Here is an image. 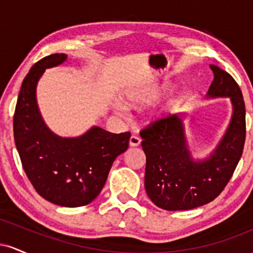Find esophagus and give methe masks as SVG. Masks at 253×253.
I'll return each mask as SVG.
<instances>
[{"instance_id":"1","label":"esophagus","mask_w":253,"mask_h":253,"mask_svg":"<svg viewBox=\"0 0 253 253\" xmlns=\"http://www.w3.org/2000/svg\"><path fill=\"white\" fill-rule=\"evenodd\" d=\"M140 143H141V139L139 138V136H136V135H132L129 138V145L132 147H134V146H139V145H140Z\"/></svg>"}]
</instances>
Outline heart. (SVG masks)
<instances>
[{
  "instance_id": "1",
  "label": "heart",
  "mask_w": 253,
  "mask_h": 253,
  "mask_svg": "<svg viewBox=\"0 0 253 253\" xmlns=\"http://www.w3.org/2000/svg\"><path fill=\"white\" fill-rule=\"evenodd\" d=\"M159 94H161V92H159V91H153L152 94H150V95H149V96L145 97V100H146V101L155 100V98H157V97L159 96ZM119 113H120V114H123V112H121V109H119Z\"/></svg>"
}]
</instances>
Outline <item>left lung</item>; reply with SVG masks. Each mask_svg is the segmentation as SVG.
Listing matches in <instances>:
<instances>
[{
    "label": "left lung",
    "instance_id": "left-lung-1",
    "mask_svg": "<svg viewBox=\"0 0 253 253\" xmlns=\"http://www.w3.org/2000/svg\"><path fill=\"white\" fill-rule=\"evenodd\" d=\"M210 66L214 80L207 96L229 97L233 109L226 133L210 157L193 158L183 114L159 119L140 132L146 155L145 189L162 210L187 211L213 201L227 185L243 155L246 127L242 90L228 72Z\"/></svg>",
    "mask_w": 253,
    "mask_h": 253
}]
</instances>
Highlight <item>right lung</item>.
<instances>
[{
	"label": "right lung",
	"instance_id": "obj_1",
	"mask_svg": "<svg viewBox=\"0 0 253 253\" xmlns=\"http://www.w3.org/2000/svg\"><path fill=\"white\" fill-rule=\"evenodd\" d=\"M68 56L54 53L34 64L22 82L14 113V140L22 168L37 193L63 207H81L102 190L113 162L128 149L129 132L110 133L94 126L77 138H62L43 123L37 84L45 69Z\"/></svg>",
	"mask_w": 253,
	"mask_h": 253
}]
</instances>
